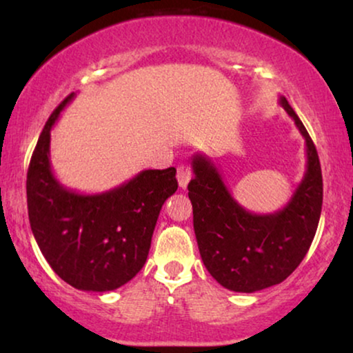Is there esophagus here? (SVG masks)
<instances>
[{
    "instance_id": "1",
    "label": "esophagus",
    "mask_w": 353,
    "mask_h": 353,
    "mask_svg": "<svg viewBox=\"0 0 353 353\" xmlns=\"http://www.w3.org/2000/svg\"><path fill=\"white\" fill-rule=\"evenodd\" d=\"M176 178H178V185L185 190V188L188 186V183H190V180H191V170L186 163H180V165H178Z\"/></svg>"
}]
</instances>
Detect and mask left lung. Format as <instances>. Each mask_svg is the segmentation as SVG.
<instances>
[{
	"label": "left lung",
	"mask_w": 353,
	"mask_h": 353,
	"mask_svg": "<svg viewBox=\"0 0 353 353\" xmlns=\"http://www.w3.org/2000/svg\"><path fill=\"white\" fill-rule=\"evenodd\" d=\"M279 104L305 138L307 170L291 201L274 214L257 215L241 207L204 154H194V178L188 185L199 252L209 273L234 292H255L283 283L315 238L323 204L321 165L301 119L281 96Z\"/></svg>",
	"instance_id": "left-lung-1"
}]
</instances>
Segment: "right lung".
<instances>
[{
  "mask_svg": "<svg viewBox=\"0 0 353 353\" xmlns=\"http://www.w3.org/2000/svg\"><path fill=\"white\" fill-rule=\"evenodd\" d=\"M57 105L38 138L27 172L32 233L54 273L80 291H114L146 263L159 214L178 190L173 167L143 170L101 194H80L56 180L50 162L51 128Z\"/></svg>",
  "mask_w": 353,
  "mask_h": 353,
  "instance_id": "right-lung-1",
  "label": "right lung"
}]
</instances>
